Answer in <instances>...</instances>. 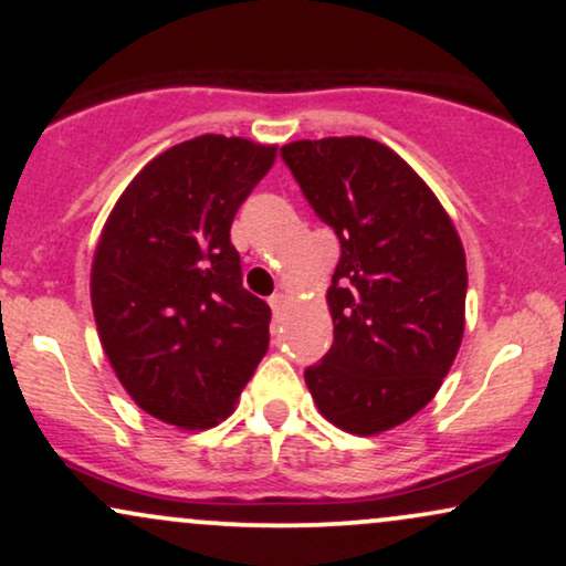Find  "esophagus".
<instances>
[{
  "label": "esophagus",
  "mask_w": 566,
  "mask_h": 566,
  "mask_svg": "<svg viewBox=\"0 0 566 566\" xmlns=\"http://www.w3.org/2000/svg\"><path fill=\"white\" fill-rule=\"evenodd\" d=\"M269 305L271 311H274V316H282V311L287 307V295H284V292H274V295L269 297Z\"/></svg>",
  "instance_id": "34e87169"
}]
</instances>
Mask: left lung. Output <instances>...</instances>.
<instances>
[{"mask_svg":"<svg viewBox=\"0 0 566 566\" xmlns=\"http://www.w3.org/2000/svg\"><path fill=\"white\" fill-rule=\"evenodd\" d=\"M282 159L342 250L326 292L334 345L305 370L307 389L342 431H391L431 402L460 353V234L418 171L384 143L295 140Z\"/></svg>","mask_w":566,"mask_h":566,"instance_id":"1","label":"left lung"}]
</instances>
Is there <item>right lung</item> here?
I'll use <instances>...</instances> for the list:
<instances>
[{"instance_id": "obj_1", "label": "right lung", "mask_w": 566, "mask_h": 566, "mask_svg": "<svg viewBox=\"0 0 566 566\" xmlns=\"http://www.w3.org/2000/svg\"><path fill=\"white\" fill-rule=\"evenodd\" d=\"M276 146L200 135L143 167L91 263L98 339L133 402L203 431L230 418L269 349L271 307L242 287L230 227Z\"/></svg>"}]
</instances>
